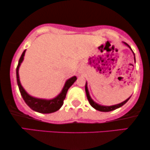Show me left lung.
<instances>
[{
	"instance_id": "8db88e82",
	"label": "left lung",
	"mask_w": 150,
	"mask_h": 150,
	"mask_svg": "<svg viewBox=\"0 0 150 150\" xmlns=\"http://www.w3.org/2000/svg\"><path fill=\"white\" fill-rule=\"evenodd\" d=\"M124 43H125V45H127L129 48L131 49V50H132V48H130V46L127 44V43H125V42H124ZM132 52H133V51H132ZM133 53H134V52H133ZM134 60H135V62H136L135 56H134ZM85 91H86L87 99H88L89 103H90V105H91L92 107L94 108V109H96V110H98V111H103V112H108V111H113V110L116 109H117V108L122 107V106L124 105L125 104L126 102H127L128 100H129V98H131V97H129V98H127V99L126 100H125L124 102H121V103L117 104V105H115L109 106H109H102V105H98V104L96 103V102H95L93 101V100L91 99V98L90 95H89V93H88V88H87V84H86V85H85Z\"/></svg>"
}]
</instances>
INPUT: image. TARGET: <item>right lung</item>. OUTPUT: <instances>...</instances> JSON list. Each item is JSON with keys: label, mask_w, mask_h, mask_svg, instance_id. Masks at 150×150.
<instances>
[{"label": "right lung", "mask_w": 150, "mask_h": 150, "mask_svg": "<svg viewBox=\"0 0 150 150\" xmlns=\"http://www.w3.org/2000/svg\"><path fill=\"white\" fill-rule=\"evenodd\" d=\"M25 50L22 53L21 56L18 61V66L16 67V79L17 84H18V88H19L21 95L22 96V98H23L24 101L27 104L28 106L31 108L34 111L37 112L41 113H50L55 112L62 107V106L64 104V100L66 98V93H67L68 90L71 87L73 83L76 81L77 77L74 76L71 78L68 79L66 81L65 85H64L62 92L59 95H58L56 98H53L52 100H44V99H39V98H36L32 97L30 95L28 94V93L24 90L23 86L21 84L19 80V75H18V69H19L21 64L22 63L23 60V57L25 55Z\"/></svg>", "instance_id": "1"}]
</instances>
